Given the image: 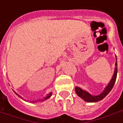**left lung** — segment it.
Wrapping results in <instances>:
<instances>
[{
  "mask_svg": "<svg viewBox=\"0 0 123 123\" xmlns=\"http://www.w3.org/2000/svg\"><path fill=\"white\" fill-rule=\"evenodd\" d=\"M116 62L115 64V69H114V73L112 76L111 81L108 83V85L107 86L105 90H103V92L101 93L100 94L97 95V96H94L90 94L89 92H87L86 90H83V89L80 88L79 87H75V92L76 94L78 95L80 98H81L83 99L85 101L89 102V103H93V102H97L98 101L102 100L103 98L106 97L107 95L110 93V92L111 90L112 87H114V83L116 82V77H117V72H118V68H117V58H116Z\"/></svg>",
  "mask_w": 123,
  "mask_h": 123,
  "instance_id": "1",
  "label": "left lung"
}]
</instances>
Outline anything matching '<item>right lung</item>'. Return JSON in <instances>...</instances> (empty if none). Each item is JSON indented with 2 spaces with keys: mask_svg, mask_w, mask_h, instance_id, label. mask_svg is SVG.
Returning <instances> with one entry per match:
<instances>
[{
  "mask_svg": "<svg viewBox=\"0 0 123 123\" xmlns=\"http://www.w3.org/2000/svg\"><path fill=\"white\" fill-rule=\"evenodd\" d=\"M15 92V93H16V95H18V96L20 97V98H22V97L21 96H20L19 94H18L16 92ZM51 95H52V92H50L49 94H47V96H46V97H44V98H42V99H39V100H37V101H31V103H37V102H42V101H45V100H46V99L49 98L50 97H51Z\"/></svg>",
  "mask_w": 123,
  "mask_h": 123,
  "instance_id": "1",
  "label": "right lung"
}]
</instances>
